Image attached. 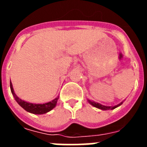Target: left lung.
I'll use <instances>...</instances> for the list:
<instances>
[{
	"instance_id": "obj_1",
	"label": "left lung",
	"mask_w": 147,
	"mask_h": 147,
	"mask_svg": "<svg viewBox=\"0 0 147 147\" xmlns=\"http://www.w3.org/2000/svg\"><path fill=\"white\" fill-rule=\"evenodd\" d=\"M88 102H89V103L92 105V106H93V107H96V108H98V109H100V110H113V109L119 107L120 105H121L122 104H123V102H121L120 104H119V105H115V106H113L112 107V106H105V105H101V104L97 103V102H93V101H91V100H89V99H88Z\"/></svg>"
}]
</instances>
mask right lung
I'll list each match as a JSON object with an SVG mask.
<instances>
[{
    "label": "right lung",
    "mask_w": 147,
    "mask_h": 147,
    "mask_svg": "<svg viewBox=\"0 0 147 147\" xmlns=\"http://www.w3.org/2000/svg\"><path fill=\"white\" fill-rule=\"evenodd\" d=\"M10 89H11V92L12 93L13 96L16 100V102H18V105H20V107H23L25 110H26L27 112L31 113L33 114H37V115H41V114H45L46 113L49 112L51 110L54 109L57 105V101L59 99V96L54 98V100L51 101V102H47L45 104H34V103H29V102H25L23 100L20 99L19 97L15 94L14 89H13L12 84L10 80Z\"/></svg>",
    "instance_id": "add662e5"
}]
</instances>
